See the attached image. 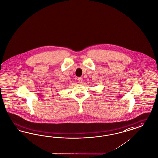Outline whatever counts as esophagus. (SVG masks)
<instances>
[{
	"label": "esophagus",
	"mask_w": 158,
	"mask_h": 158,
	"mask_svg": "<svg viewBox=\"0 0 158 158\" xmlns=\"http://www.w3.org/2000/svg\"><path fill=\"white\" fill-rule=\"evenodd\" d=\"M77 81H78V83H82V81H83V77H78V79H77Z\"/></svg>",
	"instance_id": "34e87169"
}]
</instances>
